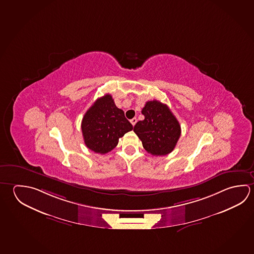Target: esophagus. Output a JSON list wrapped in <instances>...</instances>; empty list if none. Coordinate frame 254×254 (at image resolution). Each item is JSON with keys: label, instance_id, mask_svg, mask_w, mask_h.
Returning a JSON list of instances; mask_svg holds the SVG:
<instances>
[{"label": "esophagus", "instance_id": "esophagus-1", "mask_svg": "<svg viewBox=\"0 0 254 254\" xmlns=\"http://www.w3.org/2000/svg\"><path fill=\"white\" fill-rule=\"evenodd\" d=\"M130 122H131L132 125L134 126L136 124V122H137V119H136V118H133V119H132V120L130 121Z\"/></svg>", "mask_w": 254, "mask_h": 254}]
</instances>
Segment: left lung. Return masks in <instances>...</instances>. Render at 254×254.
<instances>
[{"label":"left lung","instance_id":"left-lung-1","mask_svg":"<svg viewBox=\"0 0 254 254\" xmlns=\"http://www.w3.org/2000/svg\"><path fill=\"white\" fill-rule=\"evenodd\" d=\"M143 121H138L133 132L142 146L152 155H167L173 151L181 134V127L169 108L159 101H149L142 108Z\"/></svg>","mask_w":254,"mask_h":254}]
</instances>
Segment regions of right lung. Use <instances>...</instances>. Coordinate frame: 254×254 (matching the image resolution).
<instances>
[{
	"label": "right lung",
	"instance_id": "obj_1",
	"mask_svg": "<svg viewBox=\"0 0 254 254\" xmlns=\"http://www.w3.org/2000/svg\"><path fill=\"white\" fill-rule=\"evenodd\" d=\"M81 129L85 145L104 154L117 146L119 139L133 129L124 112L115 105L111 94L97 99L85 112Z\"/></svg>",
	"mask_w": 254,
	"mask_h": 254
}]
</instances>
